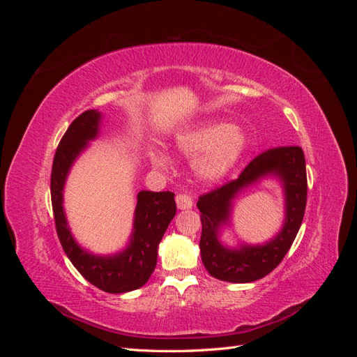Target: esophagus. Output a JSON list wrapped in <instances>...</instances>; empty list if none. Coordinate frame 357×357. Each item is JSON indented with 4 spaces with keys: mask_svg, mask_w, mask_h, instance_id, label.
I'll return each instance as SVG.
<instances>
[{
    "mask_svg": "<svg viewBox=\"0 0 357 357\" xmlns=\"http://www.w3.org/2000/svg\"><path fill=\"white\" fill-rule=\"evenodd\" d=\"M176 202H177L178 210H188V208H192V205H193L192 198L189 195H186V193H178V195L176 197Z\"/></svg>",
    "mask_w": 357,
    "mask_h": 357,
    "instance_id": "esophagus-1",
    "label": "esophagus"
}]
</instances>
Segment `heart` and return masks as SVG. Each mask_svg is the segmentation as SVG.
I'll use <instances>...</instances> for the list:
<instances>
[{
	"instance_id": "heart-1",
	"label": "heart",
	"mask_w": 357,
	"mask_h": 357,
	"mask_svg": "<svg viewBox=\"0 0 357 357\" xmlns=\"http://www.w3.org/2000/svg\"><path fill=\"white\" fill-rule=\"evenodd\" d=\"M176 147L181 155L195 159L193 168L202 181L214 183L228 176L238 164L247 147V135L236 125L208 121L178 132ZM167 164L168 158L164 153H155V167Z\"/></svg>"
}]
</instances>
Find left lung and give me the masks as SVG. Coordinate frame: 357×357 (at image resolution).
I'll use <instances>...</instances> for the list:
<instances>
[{
	"label": "left lung",
	"instance_id": "left-lung-1",
	"mask_svg": "<svg viewBox=\"0 0 357 357\" xmlns=\"http://www.w3.org/2000/svg\"><path fill=\"white\" fill-rule=\"evenodd\" d=\"M265 178H277L285 195V222L279 234L264 245L225 246L221 229L230 225L233 201ZM307 204L305 158L298 146L275 147L256 156L236 180L199 197L201 259L214 278L229 283H252L268 275L283 261L304 219Z\"/></svg>",
	"mask_w": 357,
	"mask_h": 357
}]
</instances>
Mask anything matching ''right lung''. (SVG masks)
<instances>
[{"label":"right lung","instance_id":"1","mask_svg":"<svg viewBox=\"0 0 357 357\" xmlns=\"http://www.w3.org/2000/svg\"><path fill=\"white\" fill-rule=\"evenodd\" d=\"M101 121V112L88 110L63 134L53 158L52 207L59 241L74 268L98 289L109 294H125L144 286L155 271L159 243L177 207L172 192L142 190L137 195L132 232L123 250L114 255H95L75 241L63 210V188L74 162L100 135Z\"/></svg>","mask_w":357,"mask_h":357}]
</instances>
